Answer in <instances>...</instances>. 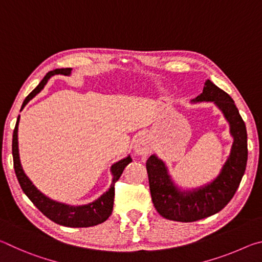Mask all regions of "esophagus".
Masks as SVG:
<instances>
[{
  "label": "esophagus",
  "mask_w": 262,
  "mask_h": 262,
  "mask_svg": "<svg viewBox=\"0 0 262 262\" xmlns=\"http://www.w3.org/2000/svg\"><path fill=\"white\" fill-rule=\"evenodd\" d=\"M134 151L139 156L145 157L151 152V142L148 135L141 134L136 137L134 142Z\"/></svg>",
  "instance_id": "esophagus-1"
}]
</instances>
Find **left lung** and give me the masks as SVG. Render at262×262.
I'll use <instances>...</instances> for the list:
<instances>
[{
	"label": "left lung",
	"instance_id": "obj_1",
	"mask_svg": "<svg viewBox=\"0 0 262 262\" xmlns=\"http://www.w3.org/2000/svg\"><path fill=\"white\" fill-rule=\"evenodd\" d=\"M210 101L223 113L233 142L219 176L210 183L195 188H181L174 183L165 162L151 155L147 161L149 187L152 203L164 219L194 222L221 211L236 193L247 163V133L245 122L233 99L227 92L206 79L203 90L192 103Z\"/></svg>",
	"mask_w": 262,
	"mask_h": 262
}]
</instances>
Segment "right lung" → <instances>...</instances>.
<instances>
[{
  "instance_id": "1",
  "label": "right lung",
  "mask_w": 262,
  "mask_h": 262,
  "mask_svg": "<svg viewBox=\"0 0 262 262\" xmlns=\"http://www.w3.org/2000/svg\"><path fill=\"white\" fill-rule=\"evenodd\" d=\"M72 74V68H61L55 69L52 72L47 73L46 76L42 78V81L39 83V85L26 97L23 105H21L20 111L25 107V105L37 96L52 76L54 75H64V76H70ZM19 115L17 118V122L14 129V135H12V157H14V167L15 173L21 189L25 193L33 205L40 210L43 215L48 217L51 221L55 222L56 224L63 225V227L69 228H88L94 227V225L100 224L108 219L112 214L113 210V201H114V184L119 178H120L123 168L132 162L130 155L127 157L115 162L111 166V173H112V184H111L108 190L100 195L97 200L92 201L88 205L82 206H70L67 203L57 202L52 200L51 198L46 196L45 194L41 193L32 181L30 180L28 176L25 174L23 166L20 164L19 158V149H18V123H19Z\"/></svg>"
}]
</instances>
